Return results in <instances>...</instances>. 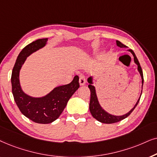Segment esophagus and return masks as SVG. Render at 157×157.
<instances>
[{
	"mask_svg": "<svg viewBox=\"0 0 157 157\" xmlns=\"http://www.w3.org/2000/svg\"><path fill=\"white\" fill-rule=\"evenodd\" d=\"M79 82H80V85H84L85 84V82H86V77H85V75H80V79H79Z\"/></svg>",
	"mask_w": 157,
	"mask_h": 157,
	"instance_id": "esophagus-1",
	"label": "esophagus"
}]
</instances>
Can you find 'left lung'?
I'll return each mask as SVG.
<instances>
[{
	"label": "left lung",
	"mask_w": 157,
	"mask_h": 157,
	"mask_svg": "<svg viewBox=\"0 0 157 157\" xmlns=\"http://www.w3.org/2000/svg\"><path fill=\"white\" fill-rule=\"evenodd\" d=\"M116 44L117 46L121 48H126L127 47L124 44H122L121 41H116ZM129 52H131L132 54L133 55V57H134V62L135 63L138 65V70L140 73L141 76V79H142V87H143V83H144V76H143V72H142V69L140 65L139 60H138L136 56L135 55L134 52H133V50L129 49ZM87 82L90 83V85H88V87L90 88V111L92 116H93V118H95L96 120H98L100 122L103 123V124H114V123H117L118 121H121L122 120H124V118H126L128 117L129 115H130L131 113L133 112V110H134V108L136 107V105L139 103V100H140V96L139 99L138 100L136 104L134 107H133L132 109H131L130 111H129L128 113L124 115V116H113V115H110L109 113H108L107 112H105L103 109H102V108L100 107L99 103H98V98L97 95H96V93H95V87L93 86V79H92V77H90L88 79H87ZM141 93H142V90H141Z\"/></svg>",
	"instance_id": "1"
}]
</instances>
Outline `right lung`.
Returning <instances> with one entry per match:
<instances>
[{
    "label": "right lung",
    "mask_w": 157,
    "mask_h": 157,
    "mask_svg": "<svg viewBox=\"0 0 157 157\" xmlns=\"http://www.w3.org/2000/svg\"><path fill=\"white\" fill-rule=\"evenodd\" d=\"M47 39H37L26 46L18 54L11 75L12 93L16 105L25 116L37 124H47L59 118L68 100L80 87L76 75L70 84L55 87L43 98H32L22 91L19 82V72L26 57L45 46Z\"/></svg>",
    "instance_id": "obj_1"
}]
</instances>
